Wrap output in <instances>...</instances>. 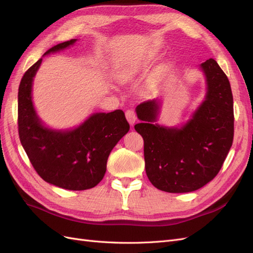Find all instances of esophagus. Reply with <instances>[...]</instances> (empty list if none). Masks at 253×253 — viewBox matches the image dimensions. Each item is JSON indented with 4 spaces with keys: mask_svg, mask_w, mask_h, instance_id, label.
Returning a JSON list of instances; mask_svg holds the SVG:
<instances>
[{
    "mask_svg": "<svg viewBox=\"0 0 253 253\" xmlns=\"http://www.w3.org/2000/svg\"><path fill=\"white\" fill-rule=\"evenodd\" d=\"M126 119H127L129 125L133 126V125L135 124V121H136V114H135L134 111L127 110V111L126 112Z\"/></svg>",
    "mask_w": 253,
    "mask_h": 253,
    "instance_id": "34e87169",
    "label": "esophagus"
}]
</instances>
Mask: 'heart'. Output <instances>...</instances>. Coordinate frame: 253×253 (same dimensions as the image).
I'll use <instances>...</instances> for the list:
<instances>
[{
	"label": "heart",
	"mask_w": 253,
	"mask_h": 253,
	"mask_svg": "<svg viewBox=\"0 0 253 253\" xmlns=\"http://www.w3.org/2000/svg\"><path fill=\"white\" fill-rule=\"evenodd\" d=\"M126 75H122V76H121V79H126Z\"/></svg>",
	"instance_id": "b5f03b06"
}]
</instances>
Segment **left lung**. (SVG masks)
<instances>
[{
	"label": "left lung",
	"mask_w": 253,
	"mask_h": 253,
	"mask_svg": "<svg viewBox=\"0 0 253 253\" xmlns=\"http://www.w3.org/2000/svg\"><path fill=\"white\" fill-rule=\"evenodd\" d=\"M201 68L207 81L205 100L181 127L153 124L159 113L158 99L136 108L142 122L134 127L143 138L145 172L152 185L165 192L187 193L207 185L219 172L232 145L230 82L212 58Z\"/></svg>",
	"instance_id": "1"
}]
</instances>
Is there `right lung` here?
<instances>
[{"instance_id":"add662e5","label":"right lung","mask_w":253,"mask_h":253,"mask_svg":"<svg viewBox=\"0 0 253 253\" xmlns=\"http://www.w3.org/2000/svg\"><path fill=\"white\" fill-rule=\"evenodd\" d=\"M72 39L55 45L45 55L71 46ZM42 58L22 77L18 93L20 141L40 177L51 185L73 191L94 188L106 171L111 151L129 129L125 113H96L81 126L67 131L44 126L32 100L34 77Z\"/></svg>"}]
</instances>
